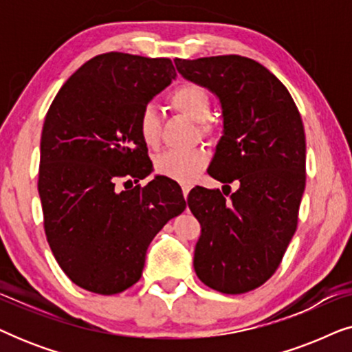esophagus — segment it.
Instances as JSON below:
<instances>
[{
    "instance_id": "esophagus-1",
    "label": "esophagus",
    "mask_w": 352,
    "mask_h": 352,
    "mask_svg": "<svg viewBox=\"0 0 352 352\" xmlns=\"http://www.w3.org/2000/svg\"><path fill=\"white\" fill-rule=\"evenodd\" d=\"M190 189H192L190 184H184V186H182V194H184V199H186V200H187V195H189Z\"/></svg>"
}]
</instances>
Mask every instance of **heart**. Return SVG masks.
Masks as SVG:
<instances>
[{"mask_svg": "<svg viewBox=\"0 0 352 352\" xmlns=\"http://www.w3.org/2000/svg\"><path fill=\"white\" fill-rule=\"evenodd\" d=\"M170 104L177 113L184 115L192 122L199 123L201 136H211L213 126L206 122L211 117V98L204 86L184 83L173 89ZM160 117L155 107L146 105L138 118V133L147 147H157L160 142ZM208 157L201 148L192 151H168L155 158V171L158 175L179 182H190L206 166Z\"/></svg>", "mask_w": 352, "mask_h": 352, "instance_id": "b5f03b06", "label": "heart"}]
</instances>
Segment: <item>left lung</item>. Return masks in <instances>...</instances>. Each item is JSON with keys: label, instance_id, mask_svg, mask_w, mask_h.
Masks as SVG:
<instances>
[{"label": "left lung", "instance_id": "8db88e82", "mask_svg": "<svg viewBox=\"0 0 352 352\" xmlns=\"http://www.w3.org/2000/svg\"><path fill=\"white\" fill-rule=\"evenodd\" d=\"M175 64L184 78L219 98L224 131L208 175L239 186L230 195L200 186L190 190L187 204L201 226L195 274L226 295L252 292L280 266L298 226L306 186L301 115L280 80L248 57Z\"/></svg>", "mask_w": 352, "mask_h": 352}]
</instances>
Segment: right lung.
Returning <instances> with one entry per match:
<instances>
[{"instance_id": "add662e5", "label": "right lung", "mask_w": 352, "mask_h": 352, "mask_svg": "<svg viewBox=\"0 0 352 352\" xmlns=\"http://www.w3.org/2000/svg\"><path fill=\"white\" fill-rule=\"evenodd\" d=\"M175 76L166 57L105 52L81 65L47 110L38 171L43 224L56 261L85 290L115 295L134 285L153 237L186 210L175 181L138 184L152 171L139 113Z\"/></svg>"}]
</instances>
